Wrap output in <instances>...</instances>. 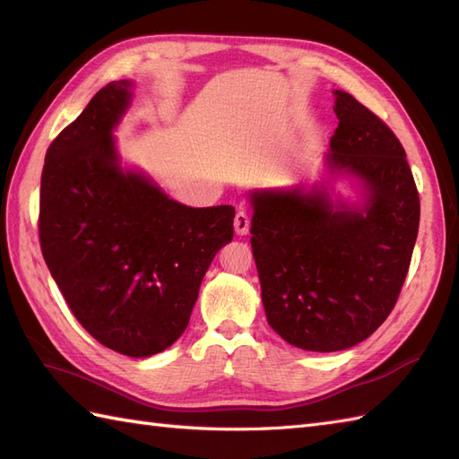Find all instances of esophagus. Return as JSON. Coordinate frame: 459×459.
Returning a JSON list of instances; mask_svg holds the SVG:
<instances>
[{
  "mask_svg": "<svg viewBox=\"0 0 459 459\" xmlns=\"http://www.w3.org/2000/svg\"><path fill=\"white\" fill-rule=\"evenodd\" d=\"M233 228H235V233H238V235H247V233H249V228H251V218H249V214L245 212V210H239L238 216H235Z\"/></svg>",
  "mask_w": 459,
  "mask_h": 459,
  "instance_id": "34e87169",
  "label": "esophagus"
}]
</instances>
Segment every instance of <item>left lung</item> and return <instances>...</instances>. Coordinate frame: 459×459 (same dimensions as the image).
<instances>
[{"label": "left lung", "mask_w": 459, "mask_h": 459, "mask_svg": "<svg viewBox=\"0 0 459 459\" xmlns=\"http://www.w3.org/2000/svg\"><path fill=\"white\" fill-rule=\"evenodd\" d=\"M338 129L326 166L365 187L361 208L326 189L251 193V247L268 325L307 351H342L388 318L410 270L419 193L398 137L373 111L333 91Z\"/></svg>", "instance_id": "obj_1"}]
</instances>
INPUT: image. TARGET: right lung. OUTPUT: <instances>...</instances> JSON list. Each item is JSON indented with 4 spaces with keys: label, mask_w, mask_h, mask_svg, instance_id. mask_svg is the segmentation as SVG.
Instances as JSON below:
<instances>
[{
    "label": "right lung",
    "mask_w": 459,
    "mask_h": 459,
    "mask_svg": "<svg viewBox=\"0 0 459 459\" xmlns=\"http://www.w3.org/2000/svg\"><path fill=\"white\" fill-rule=\"evenodd\" d=\"M111 81L46 152L39 235L71 313L106 348L164 351L189 325L201 281L233 239L235 208L179 204L119 166L111 131L131 104Z\"/></svg>",
    "instance_id": "add662e5"
}]
</instances>
